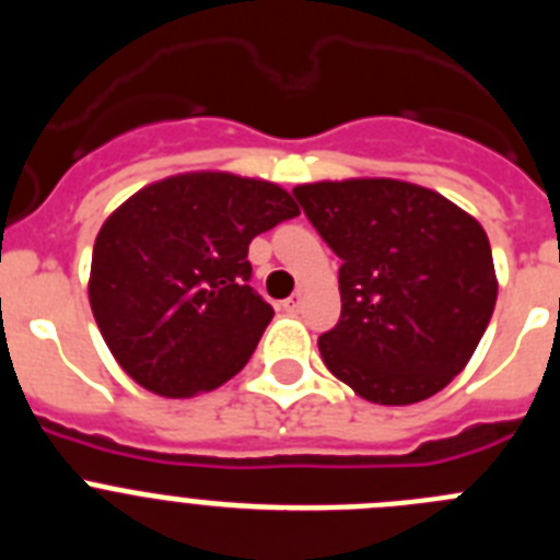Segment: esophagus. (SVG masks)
Returning <instances> with one entry per match:
<instances>
[{
	"label": "esophagus",
	"mask_w": 560,
	"mask_h": 560,
	"mask_svg": "<svg viewBox=\"0 0 560 560\" xmlns=\"http://www.w3.org/2000/svg\"><path fill=\"white\" fill-rule=\"evenodd\" d=\"M283 308L289 311V314H296V311L303 308V294H300V291H296V294H291L289 300L283 303Z\"/></svg>",
	"instance_id": "1"
}]
</instances>
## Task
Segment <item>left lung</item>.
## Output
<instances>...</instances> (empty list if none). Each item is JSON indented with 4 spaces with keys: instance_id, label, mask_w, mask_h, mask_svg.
Instances as JSON below:
<instances>
[{
    "instance_id": "8db88e82",
    "label": "left lung",
    "mask_w": 560,
    "mask_h": 560,
    "mask_svg": "<svg viewBox=\"0 0 560 560\" xmlns=\"http://www.w3.org/2000/svg\"><path fill=\"white\" fill-rule=\"evenodd\" d=\"M294 196L341 260V316L319 336L325 368L384 407L432 398L463 373L497 305L479 221L398 179L314 182Z\"/></svg>"
}]
</instances>
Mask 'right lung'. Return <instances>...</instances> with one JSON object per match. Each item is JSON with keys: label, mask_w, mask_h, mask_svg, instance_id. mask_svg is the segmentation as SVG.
<instances>
[{"label": "right lung", "mask_w": 560, "mask_h": 560, "mask_svg": "<svg viewBox=\"0 0 560 560\" xmlns=\"http://www.w3.org/2000/svg\"><path fill=\"white\" fill-rule=\"evenodd\" d=\"M300 215L283 187L235 173L167 176L137 190L95 237L89 305L122 370L190 398L244 370L271 323L249 285L252 237Z\"/></svg>", "instance_id": "add662e5"}]
</instances>
